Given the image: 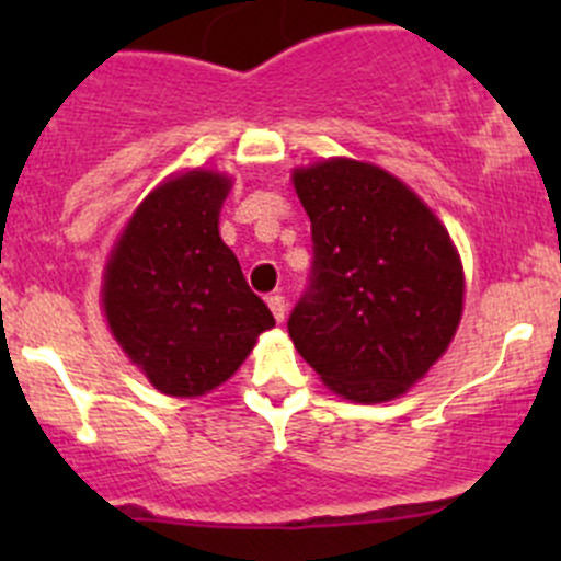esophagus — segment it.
Listing matches in <instances>:
<instances>
[{
    "label": "esophagus",
    "mask_w": 561,
    "mask_h": 561,
    "mask_svg": "<svg viewBox=\"0 0 561 561\" xmlns=\"http://www.w3.org/2000/svg\"><path fill=\"white\" fill-rule=\"evenodd\" d=\"M265 301H268V309H271V312H274L276 322H282V320H285L287 304H285V296H282V293H271V296L265 298Z\"/></svg>",
    "instance_id": "obj_1"
}]
</instances>
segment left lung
Here are the masks:
<instances>
[{
    "instance_id": "obj_1",
    "label": "left lung",
    "mask_w": 561,
    "mask_h": 561,
    "mask_svg": "<svg viewBox=\"0 0 561 561\" xmlns=\"http://www.w3.org/2000/svg\"><path fill=\"white\" fill-rule=\"evenodd\" d=\"M293 184L314 254L287 320L293 344L344 399L404 393L461 320L463 274L448 230L415 192L364 162H320Z\"/></svg>"
}]
</instances>
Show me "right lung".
<instances>
[{
	"mask_svg": "<svg viewBox=\"0 0 561 561\" xmlns=\"http://www.w3.org/2000/svg\"><path fill=\"white\" fill-rule=\"evenodd\" d=\"M228 190V179L208 171L157 186L107 263V325L151 386L168 396L222 386L274 325L219 239Z\"/></svg>",
	"mask_w": 561,
	"mask_h": 561,
	"instance_id": "add662e5",
	"label": "right lung"
}]
</instances>
